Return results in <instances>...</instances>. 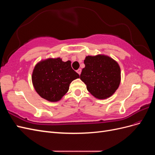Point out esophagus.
Here are the masks:
<instances>
[{
	"label": "esophagus",
	"mask_w": 155,
	"mask_h": 155,
	"mask_svg": "<svg viewBox=\"0 0 155 155\" xmlns=\"http://www.w3.org/2000/svg\"><path fill=\"white\" fill-rule=\"evenodd\" d=\"M76 72H78V74L79 75H80V74H81V69L79 68L78 70H77V71H76Z\"/></svg>",
	"instance_id": "obj_1"
}]
</instances>
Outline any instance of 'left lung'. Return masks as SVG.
<instances>
[{"mask_svg":"<svg viewBox=\"0 0 155 155\" xmlns=\"http://www.w3.org/2000/svg\"><path fill=\"white\" fill-rule=\"evenodd\" d=\"M84 64L85 67L82 70L80 79L88 91L97 99L110 97L121 81L118 63L109 56L99 54L87 56Z\"/></svg>","mask_w":155,"mask_h":155,"instance_id":"obj_1","label":"left lung"}]
</instances>
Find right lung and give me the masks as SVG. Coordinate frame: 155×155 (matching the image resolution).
<instances>
[{"label":"right lung","mask_w":155,"mask_h":155,"mask_svg":"<svg viewBox=\"0 0 155 155\" xmlns=\"http://www.w3.org/2000/svg\"><path fill=\"white\" fill-rule=\"evenodd\" d=\"M79 74L71 67V61L48 58L37 63L33 70L31 80L37 94L51 102L59 101L68 91L70 84Z\"/></svg>","instance_id":"obj_1"}]
</instances>
